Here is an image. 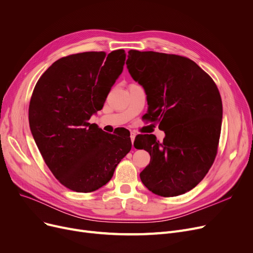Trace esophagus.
<instances>
[{
    "instance_id": "1",
    "label": "esophagus",
    "mask_w": 253,
    "mask_h": 253,
    "mask_svg": "<svg viewBox=\"0 0 253 253\" xmlns=\"http://www.w3.org/2000/svg\"><path fill=\"white\" fill-rule=\"evenodd\" d=\"M135 136H136V134H135V132H131V134H130V138H131V142H132V144H133V142H134Z\"/></svg>"
}]
</instances>
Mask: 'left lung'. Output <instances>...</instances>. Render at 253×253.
I'll use <instances>...</instances> for the list:
<instances>
[{
    "mask_svg": "<svg viewBox=\"0 0 253 253\" xmlns=\"http://www.w3.org/2000/svg\"><path fill=\"white\" fill-rule=\"evenodd\" d=\"M128 71L145 90L148 116L165 132L135 137L150 164L140 172L142 183L162 197L194 189L213 164L222 120V102L211 77L188 57L154 51L129 50Z\"/></svg>",
    "mask_w": 253,
    "mask_h": 253,
    "instance_id": "8db88e82",
    "label": "left lung"
}]
</instances>
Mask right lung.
I'll return each instance as SVG.
<instances>
[{"instance_id": "1", "label": "right lung", "mask_w": 253, "mask_h": 253, "mask_svg": "<svg viewBox=\"0 0 253 253\" xmlns=\"http://www.w3.org/2000/svg\"><path fill=\"white\" fill-rule=\"evenodd\" d=\"M125 59L123 49L64 56L33 91L29 121L37 147L53 175L74 192L90 193L108 183L131 150L127 130L109 134L88 122L102 109Z\"/></svg>"}]
</instances>
